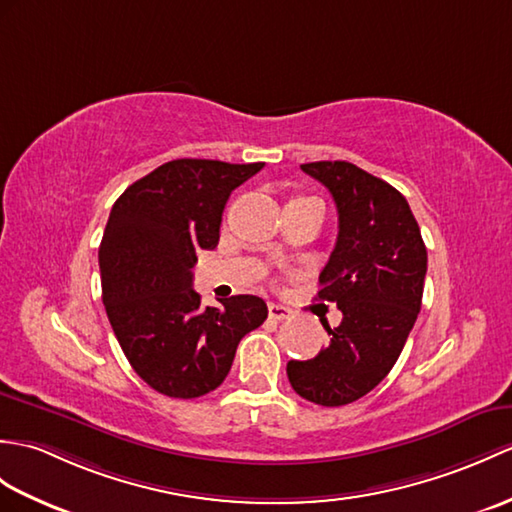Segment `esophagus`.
Here are the masks:
<instances>
[{
    "instance_id": "obj_1",
    "label": "esophagus",
    "mask_w": 512,
    "mask_h": 512,
    "mask_svg": "<svg viewBox=\"0 0 512 512\" xmlns=\"http://www.w3.org/2000/svg\"><path fill=\"white\" fill-rule=\"evenodd\" d=\"M268 314H270V318H275V320H285V318L292 316V312L288 310V307L277 305V303H270L268 305Z\"/></svg>"
}]
</instances>
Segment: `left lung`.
I'll use <instances>...</instances> for the list:
<instances>
[{"mask_svg": "<svg viewBox=\"0 0 512 512\" xmlns=\"http://www.w3.org/2000/svg\"><path fill=\"white\" fill-rule=\"evenodd\" d=\"M338 209V240L320 272L318 299L342 312L316 358L288 362L292 388L336 408L371 392L395 366L421 310L427 251L408 200L349 161L303 163Z\"/></svg>", "mask_w": 512, "mask_h": 512, "instance_id": "1", "label": "left lung"}]
</instances>
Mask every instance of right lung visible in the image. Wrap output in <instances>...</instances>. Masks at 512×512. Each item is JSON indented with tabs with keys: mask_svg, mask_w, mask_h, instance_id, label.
Returning a JSON list of instances; mask_svg holds the SVG:
<instances>
[{
	"mask_svg": "<svg viewBox=\"0 0 512 512\" xmlns=\"http://www.w3.org/2000/svg\"><path fill=\"white\" fill-rule=\"evenodd\" d=\"M264 163L176 159L159 165L115 200L98 251L102 301L135 373L165 397L194 399L229 375L235 349L268 316L253 294L200 307L198 251L220 240L235 187Z\"/></svg>",
	"mask_w": 512,
	"mask_h": 512,
	"instance_id": "obj_1",
	"label": "right lung"
}]
</instances>
